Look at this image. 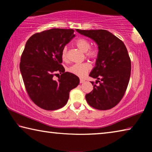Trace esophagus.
<instances>
[{"label": "esophagus", "mask_w": 152, "mask_h": 152, "mask_svg": "<svg viewBox=\"0 0 152 152\" xmlns=\"http://www.w3.org/2000/svg\"><path fill=\"white\" fill-rule=\"evenodd\" d=\"M84 82H85V80H84V79H80V82L81 84H82V83H84Z\"/></svg>", "instance_id": "esophagus-1"}]
</instances>
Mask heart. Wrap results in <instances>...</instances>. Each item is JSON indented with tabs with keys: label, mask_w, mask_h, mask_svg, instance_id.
Wrapping results in <instances>:
<instances>
[{
	"label": "heart",
	"mask_w": 152,
	"mask_h": 152,
	"mask_svg": "<svg viewBox=\"0 0 152 152\" xmlns=\"http://www.w3.org/2000/svg\"><path fill=\"white\" fill-rule=\"evenodd\" d=\"M76 45L83 52H86L87 57L91 59H96L99 55V51L95 48H91V42L85 38H79L76 41ZM68 56L67 48H63L61 51V58L63 60H66ZM91 66L88 63L76 64L70 66L68 68L69 72L80 77H83L91 69Z\"/></svg>",
	"instance_id": "obj_1"
}]
</instances>
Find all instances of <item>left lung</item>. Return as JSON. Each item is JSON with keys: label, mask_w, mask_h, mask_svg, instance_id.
Wrapping results in <instances>:
<instances>
[{"label": "left lung", "mask_w": 152, "mask_h": 152, "mask_svg": "<svg viewBox=\"0 0 152 152\" xmlns=\"http://www.w3.org/2000/svg\"><path fill=\"white\" fill-rule=\"evenodd\" d=\"M76 30L95 42L99 50L89 76L96 78L99 84L91 82L93 91L86 94V101L98 110L112 109L122 99L129 81L131 60L127 48L121 40L107 30Z\"/></svg>", "instance_id": "8db88e82"}]
</instances>
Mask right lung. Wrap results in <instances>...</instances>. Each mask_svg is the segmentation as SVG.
<instances>
[{
	"instance_id": "add662e5",
	"label": "right lung",
	"mask_w": 152,
	"mask_h": 152,
	"mask_svg": "<svg viewBox=\"0 0 152 152\" xmlns=\"http://www.w3.org/2000/svg\"><path fill=\"white\" fill-rule=\"evenodd\" d=\"M73 29H51L33 35L20 58V71L30 99L43 109L65 106L72 89L78 85L75 74L65 72L61 51L75 37ZM60 73L58 81L53 76Z\"/></svg>"
}]
</instances>
